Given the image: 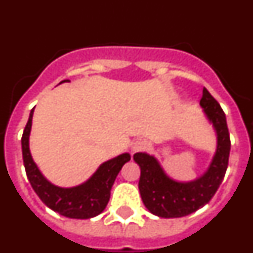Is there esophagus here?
Wrapping results in <instances>:
<instances>
[{
    "instance_id": "obj_1",
    "label": "esophagus",
    "mask_w": 253,
    "mask_h": 253,
    "mask_svg": "<svg viewBox=\"0 0 253 253\" xmlns=\"http://www.w3.org/2000/svg\"><path fill=\"white\" fill-rule=\"evenodd\" d=\"M146 147H147L146 140L137 139L135 142H133V144H131V152H133V153H135V152H140L146 148Z\"/></svg>"
}]
</instances>
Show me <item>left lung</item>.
Here are the masks:
<instances>
[{"label": "left lung", "mask_w": 253, "mask_h": 253, "mask_svg": "<svg viewBox=\"0 0 253 253\" xmlns=\"http://www.w3.org/2000/svg\"><path fill=\"white\" fill-rule=\"evenodd\" d=\"M200 105L213 123L218 135L215 156L202 177L191 182H176L167 177L153 156L134 154V161L140 167L138 186L143 203L152 214L161 218H180L203 208L211 200L224 178L231 151L225 114L205 87Z\"/></svg>", "instance_id": "1"}]
</instances>
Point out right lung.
I'll return each mask as SVG.
<instances>
[{"mask_svg": "<svg viewBox=\"0 0 253 253\" xmlns=\"http://www.w3.org/2000/svg\"><path fill=\"white\" fill-rule=\"evenodd\" d=\"M66 81L68 80L62 82ZM33 113L34 109L30 111V116L22 133L21 146L26 176L37 195L46 207L67 218L88 219L99 215L106 208L114 181L124 166V163L130 161V154H120L118 157L102 163L92 177L80 186L71 189L54 186L44 178L31 158L29 149V134L31 129Z\"/></svg>", "mask_w": 253, "mask_h": 253, "instance_id": "add662e5", "label": "right lung"}]
</instances>
